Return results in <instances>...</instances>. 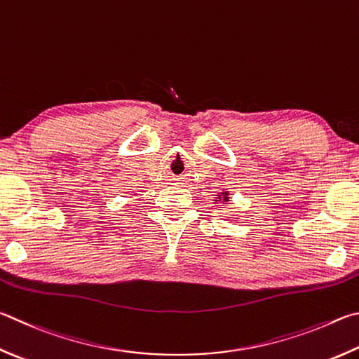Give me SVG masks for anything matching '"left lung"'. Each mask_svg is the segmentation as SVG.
Listing matches in <instances>:
<instances>
[{
    "instance_id": "1",
    "label": "left lung",
    "mask_w": 359,
    "mask_h": 359,
    "mask_svg": "<svg viewBox=\"0 0 359 359\" xmlns=\"http://www.w3.org/2000/svg\"><path fill=\"white\" fill-rule=\"evenodd\" d=\"M215 202L213 204H217V202H229L231 198H229V191H221L217 194V198L213 199Z\"/></svg>"
}]
</instances>
